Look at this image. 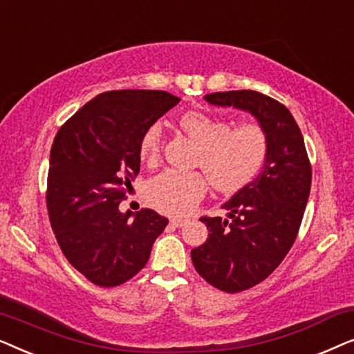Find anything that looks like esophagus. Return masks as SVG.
I'll return each instance as SVG.
<instances>
[{"label":"esophagus","instance_id":"esophagus-1","mask_svg":"<svg viewBox=\"0 0 354 354\" xmlns=\"http://www.w3.org/2000/svg\"><path fill=\"white\" fill-rule=\"evenodd\" d=\"M187 221H188V219H183V217H172L171 224H172L174 227H182V225L187 224Z\"/></svg>","mask_w":354,"mask_h":354}]
</instances>
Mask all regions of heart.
I'll return each instance as SVG.
<instances>
[{
	"label": "heart",
	"mask_w": 354,
	"mask_h": 354,
	"mask_svg": "<svg viewBox=\"0 0 354 354\" xmlns=\"http://www.w3.org/2000/svg\"><path fill=\"white\" fill-rule=\"evenodd\" d=\"M178 125L198 145L196 164L219 192L241 190L264 166L269 142L259 124L241 122L230 129L229 120L190 111L182 115ZM159 142L161 125H149L140 140L142 159L151 161L156 158ZM205 190L206 180L200 172L164 171L149 180L147 196L158 211L185 214L195 207Z\"/></svg>",
	"instance_id": "1"
}]
</instances>
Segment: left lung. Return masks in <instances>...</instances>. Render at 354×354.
<instances>
[{"label": "left lung", "mask_w": 354, "mask_h": 354, "mask_svg": "<svg viewBox=\"0 0 354 354\" xmlns=\"http://www.w3.org/2000/svg\"><path fill=\"white\" fill-rule=\"evenodd\" d=\"M205 100L251 114L269 142L261 172L222 205L225 219L201 217L209 234L192 250L206 282L236 293L269 277L292 248L311 190V164L297 120L282 103L253 90L217 91Z\"/></svg>", "instance_id": "left-lung-1"}]
</instances>
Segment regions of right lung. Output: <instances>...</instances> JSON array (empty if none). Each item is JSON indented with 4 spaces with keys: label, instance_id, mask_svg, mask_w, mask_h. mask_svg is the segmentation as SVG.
<instances>
[{
    "label": "right lung",
    "instance_id": "add662e5",
    "mask_svg": "<svg viewBox=\"0 0 354 354\" xmlns=\"http://www.w3.org/2000/svg\"><path fill=\"white\" fill-rule=\"evenodd\" d=\"M180 98L159 90L95 96L59 129L48 171V214L67 261L100 287L127 282L145 268L167 219L120 212L140 172V140Z\"/></svg>",
    "mask_w": 354,
    "mask_h": 354
}]
</instances>
